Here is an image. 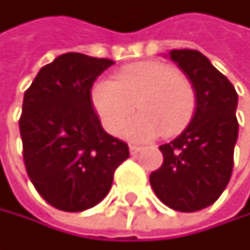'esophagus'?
<instances>
[{"label": "esophagus", "instance_id": "esophagus-1", "mask_svg": "<svg viewBox=\"0 0 250 250\" xmlns=\"http://www.w3.org/2000/svg\"><path fill=\"white\" fill-rule=\"evenodd\" d=\"M143 150V147L141 146H137V144H131L129 146V151H131V154H137L138 151H141Z\"/></svg>", "mask_w": 250, "mask_h": 250}]
</instances>
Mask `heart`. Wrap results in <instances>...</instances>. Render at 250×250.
<instances>
[{"label":"heart","instance_id":"b5f03b06","mask_svg":"<svg viewBox=\"0 0 250 250\" xmlns=\"http://www.w3.org/2000/svg\"><path fill=\"white\" fill-rule=\"evenodd\" d=\"M89 99L103 126L113 135L122 132L137 104L141 115L125 129V135L137 141L181 132L196 110L191 81L177 67L161 62L126 64L116 73V81L97 79Z\"/></svg>","mask_w":250,"mask_h":250}]
</instances>
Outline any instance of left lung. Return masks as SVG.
<instances>
[{
  "mask_svg": "<svg viewBox=\"0 0 250 250\" xmlns=\"http://www.w3.org/2000/svg\"><path fill=\"white\" fill-rule=\"evenodd\" d=\"M169 59L191 81L196 110L186 129L159 147L164 164L150 174V184L171 209L196 212L212 205L230 181L239 135L237 92L196 50H171Z\"/></svg>",
  "mask_w": 250,
  "mask_h": 250,
  "instance_id": "left-lung-1",
  "label": "left lung"
}]
</instances>
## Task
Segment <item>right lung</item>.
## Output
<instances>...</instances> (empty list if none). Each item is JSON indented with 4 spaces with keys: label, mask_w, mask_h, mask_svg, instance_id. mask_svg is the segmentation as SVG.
<instances>
[{
    "label": "right lung",
    "mask_w": 250,
    "mask_h": 250,
    "mask_svg": "<svg viewBox=\"0 0 250 250\" xmlns=\"http://www.w3.org/2000/svg\"><path fill=\"white\" fill-rule=\"evenodd\" d=\"M113 60L66 53L41 67L23 99L19 121L23 161L37 191L51 206L81 212L109 193L128 144L109 135L89 89Z\"/></svg>",
    "instance_id": "add662e5"
}]
</instances>
